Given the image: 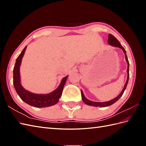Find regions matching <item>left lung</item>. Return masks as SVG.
Segmentation results:
<instances>
[{
	"label": "left lung",
	"instance_id": "1",
	"mask_svg": "<svg viewBox=\"0 0 146 146\" xmlns=\"http://www.w3.org/2000/svg\"><path fill=\"white\" fill-rule=\"evenodd\" d=\"M108 42L110 45H111L112 46L114 47H119L120 48L123 50V53H124L125 54V60L127 62V65H128V67H127V81L126 83L124 85V87H123L122 91H121V92L118 96H117L116 98H114L111 100L108 101V102H93V101H91L87 99L85 96H84L83 94V92L82 91H81V94H82V100L83 101L84 103H85L86 104L88 105H91V106H94V107H108V106L111 105L112 104H113L114 103H115L116 101H117L119 99H120L121 97L122 96L123 92H124L125 90L126 89V87L127 85V83L128 82H129V60H128L127 58V54H126V51L125 50V48H123L122 45L121 44V43L119 42V41L117 40V39L114 37L113 35H112L111 34H109L108 35Z\"/></svg>",
	"mask_w": 146,
	"mask_h": 146
}]
</instances>
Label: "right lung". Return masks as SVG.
Returning a JSON list of instances; mask_svg holds the SVG:
<instances>
[{"label": "right lung", "instance_id": "add662e5", "mask_svg": "<svg viewBox=\"0 0 146 146\" xmlns=\"http://www.w3.org/2000/svg\"><path fill=\"white\" fill-rule=\"evenodd\" d=\"M26 48L27 46L25 47L21 54L17 58L14 69H13V85H14L16 92L24 102L34 107H47L56 104L58 103L59 99L62 94L63 88L68 78V76L63 78L59 86L55 91L49 94H37L25 90L21 84L19 68Z\"/></svg>", "mask_w": 146, "mask_h": 146}]
</instances>
